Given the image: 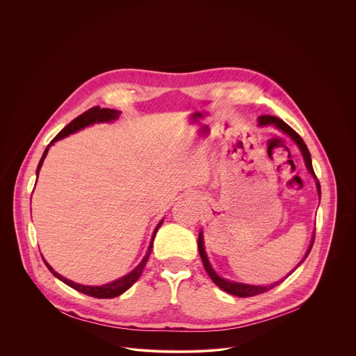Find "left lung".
Wrapping results in <instances>:
<instances>
[{
	"mask_svg": "<svg viewBox=\"0 0 356 356\" xmlns=\"http://www.w3.org/2000/svg\"><path fill=\"white\" fill-rule=\"evenodd\" d=\"M269 124H273V125H276L277 128H280L282 132H285L286 135H289L295 142H296V145L299 146V149H300V152H302V154H303V159H305V162H306V166H307V169L310 170V173L316 177V173H314V169H313V163H312V156H310V152H309V149H307V146H306V143L303 142V139L299 136V134L298 132H295L286 122H284L282 120L278 119V118H275V116H261L259 118V125H269ZM316 188H318V194H319V197H321V186H319V181L316 180ZM316 236V235H314ZM314 236H313V240H312V244H310V247H309V250H307V252H306V255H305V258L299 262V265L307 258V255L310 254V251H312V248H313V244H314ZM197 248H199V255H200V258H202V262H203V266H204V269H206V272H207V275L209 277L213 280V282L216 284V285H218L222 291H225V292H228V293H231V295H234V296H238V298H250V296H255V295H259V293H264V292H268L269 289H273L275 286H277L280 282H282L284 280H281V281H277L275 284H272V285H269V286H258V285H247V284H237V282H231V281H227V280H224V278H221V277L218 276L214 270H213V268H211V265H210V262H209V259H207V255H206V251H204V247H203V237H202V232L199 234V238H197Z\"/></svg>",
	"mask_w": 356,
	"mask_h": 356,
	"instance_id": "8db88e82",
	"label": "left lung"
}]
</instances>
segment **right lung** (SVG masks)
<instances>
[{
	"label": "right lung",
	"instance_id": "1",
	"mask_svg": "<svg viewBox=\"0 0 356 356\" xmlns=\"http://www.w3.org/2000/svg\"><path fill=\"white\" fill-rule=\"evenodd\" d=\"M119 115L120 112L113 111V109H101L99 106H92L91 109H88V111H86L84 113H81L76 119L72 120L68 125H65V127L56 135V138H54V139L47 145V147L44 149V153H43L40 163H38V168H37V176H38V173H40V166H42V163H43V159L46 157L47 152H49V147H50L54 142H57L58 139H63V138H65V136H68V135H71V134L79 131L81 128L90 125V124L99 122V121H112V120H116L119 118ZM161 225H162V221L159 222V225H157V228L154 229V234H153V237H152V243H150V245H149L147 254L145 255L143 261H142L131 273H128L127 276L121 277L119 280H116V281H113V282H111V284H105V285H102V286H87V285L76 284V282H74V281H71V280H67V278L60 276L58 273H56V272L51 269V266H50L44 259H43V262H44L46 268L53 273V276L57 277L58 280H61L63 282H65L67 285H70L71 288L79 291V292L84 293V295H88V296H91V298H98V299H111V298H116V296L121 295L122 292H125L129 286H132V284L142 275V272H143V269H145V266H146V264H147V261H149V257H150V254H152L153 241H154V237H156V234H157V231H159Z\"/></svg>",
	"mask_w": 356,
	"mask_h": 356
}]
</instances>
